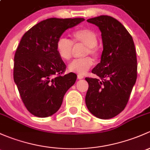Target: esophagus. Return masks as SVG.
<instances>
[{"label":"esophagus","instance_id":"34e87169","mask_svg":"<svg viewBox=\"0 0 150 150\" xmlns=\"http://www.w3.org/2000/svg\"><path fill=\"white\" fill-rule=\"evenodd\" d=\"M77 78H78L79 79H82L84 78V76H81V75H78V76H77Z\"/></svg>","mask_w":150,"mask_h":150}]
</instances>
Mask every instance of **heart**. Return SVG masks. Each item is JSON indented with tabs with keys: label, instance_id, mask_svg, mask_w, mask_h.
I'll use <instances>...</instances> for the list:
<instances>
[{
	"label": "heart",
	"instance_id": "1",
	"mask_svg": "<svg viewBox=\"0 0 150 150\" xmlns=\"http://www.w3.org/2000/svg\"><path fill=\"white\" fill-rule=\"evenodd\" d=\"M98 38L96 32L90 29H82L76 31L72 35V41L66 37H61L56 42V51L61 59L69 61L73 55L74 44L85 45L84 55H91L97 57L99 54ZM93 65L90 57H84L72 61L69 65V70L74 73L83 75L89 71Z\"/></svg>",
	"mask_w": 150,
	"mask_h": 150
}]
</instances>
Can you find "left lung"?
<instances>
[{"label": "left lung", "mask_w": 150, "mask_h": 150, "mask_svg": "<svg viewBox=\"0 0 150 150\" xmlns=\"http://www.w3.org/2000/svg\"><path fill=\"white\" fill-rule=\"evenodd\" d=\"M86 21L101 31L103 50L100 63L92 71L98 78L86 77L85 103L97 118L109 119L122 112L137 78V60L132 35L117 19L100 16Z\"/></svg>", "instance_id": "1"}]
</instances>
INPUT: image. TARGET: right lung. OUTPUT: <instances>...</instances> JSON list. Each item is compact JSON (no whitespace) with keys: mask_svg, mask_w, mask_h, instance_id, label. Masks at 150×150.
<instances>
[{"mask_svg":"<svg viewBox=\"0 0 150 150\" xmlns=\"http://www.w3.org/2000/svg\"><path fill=\"white\" fill-rule=\"evenodd\" d=\"M84 18H50L29 29L14 55L13 80L21 100L32 115L50 116L61 108L76 75L64 74L66 66L56 51V42L66 29Z\"/></svg>","mask_w":150,"mask_h":150,"instance_id":"obj_1","label":"right lung"}]
</instances>
